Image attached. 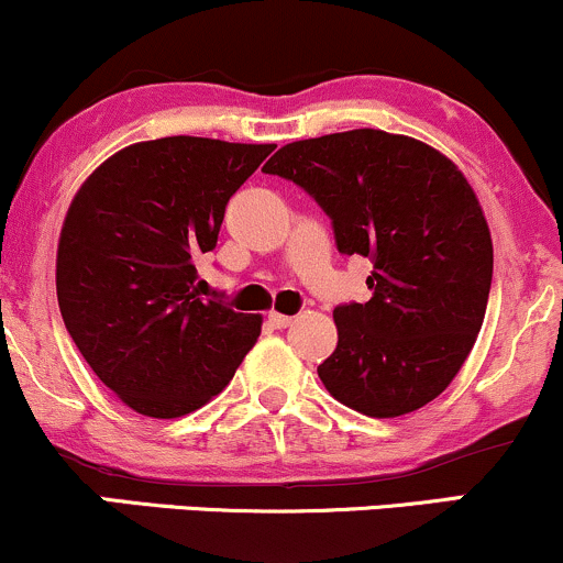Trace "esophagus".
I'll return each instance as SVG.
<instances>
[{"mask_svg":"<svg viewBox=\"0 0 563 563\" xmlns=\"http://www.w3.org/2000/svg\"><path fill=\"white\" fill-rule=\"evenodd\" d=\"M267 322L273 328H277V331H283V328H288L290 322H294V318H288V314H280V312H269Z\"/></svg>","mask_w":563,"mask_h":563,"instance_id":"obj_1","label":"esophagus"}]
</instances>
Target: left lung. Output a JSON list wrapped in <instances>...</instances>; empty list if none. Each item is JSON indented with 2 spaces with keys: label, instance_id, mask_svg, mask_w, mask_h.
<instances>
[{
  "label": "left lung",
  "instance_id": "obj_1",
  "mask_svg": "<svg viewBox=\"0 0 563 563\" xmlns=\"http://www.w3.org/2000/svg\"><path fill=\"white\" fill-rule=\"evenodd\" d=\"M262 172L318 200L341 254L373 262L371 299L333 309L339 346L318 367L325 389L371 418L439 397L466 363L493 286V238L466 177L434 147L380 129L290 142Z\"/></svg>",
  "mask_w": 563,
  "mask_h": 563
}]
</instances>
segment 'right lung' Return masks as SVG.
Instances as JSON below:
<instances>
[{
  "label": "right lung",
  "instance_id": "right-lung-1",
  "mask_svg": "<svg viewBox=\"0 0 563 563\" xmlns=\"http://www.w3.org/2000/svg\"><path fill=\"white\" fill-rule=\"evenodd\" d=\"M275 145L209 137L137 142L81 185L57 245V303L108 389L151 418L217 397L262 333L260 314L196 294L200 254Z\"/></svg>",
  "mask_w": 563,
  "mask_h": 563
}]
</instances>
